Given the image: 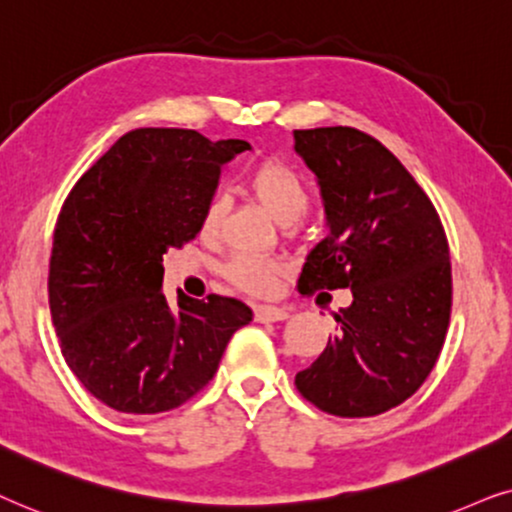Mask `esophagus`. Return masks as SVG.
<instances>
[{
    "label": "esophagus",
    "instance_id": "34e87169",
    "mask_svg": "<svg viewBox=\"0 0 512 512\" xmlns=\"http://www.w3.org/2000/svg\"><path fill=\"white\" fill-rule=\"evenodd\" d=\"M290 313L281 309V306H269V304H260L255 306V318L260 320V323H276V320H285Z\"/></svg>",
    "mask_w": 512,
    "mask_h": 512
}]
</instances>
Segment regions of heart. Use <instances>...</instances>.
I'll return each mask as SVG.
<instances>
[{"instance_id": "obj_1", "label": "heart", "mask_w": 512, "mask_h": 512, "mask_svg": "<svg viewBox=\"0 0 512 512\" xmlns=\"http://www.w3.org/2000/svg\"><path fill=\"white\" fill-rule=\"evenodd\" d=\"M248 189L264 213L274 217L283 227L302 220L311 203L309 189H306L302 177L281 161H262L260 166L252 168L248 175ZM222 220L224 201L220 196H213L201 213V236L213 238L220 231ZM281 274L283 264L269 260V257L238 255L224 267V276L236 288L250 292V295H267L276 288Z\"/></svg>"}]
</instances>
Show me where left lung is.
Listing matches in <instances>:
<instances>
[{"label": "left lung", "instance_id": "obj_1", "mask_svg": "<svg viewBox=\"0 0 512 512\" xmlns=\"http://www.w3.org/2000/svg\"><path fill=\"white\" fill-rule=\"evenodd\" d=\"M295 152L316 175L327 222L297 290L353 295L335 313V337L295 386L327 414L377 417L424 384L445 344V229L424 189L372 135L349 126L295 131Z\"/></svg>", "mask_w": 512, "mask_h": 512}]
</instances>
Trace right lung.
<instances>
[{
	"label": "right lung",
	"instance_id": "obj_1",
	"mask_svg": "<svg viewBox=\"0 0 512 512\" xmlns=\"http://www.w3.org/2000/svg\"><path fill=\"white\" fill-rule=\"evenodd\" d=\"M250 149L185 128H138L114 142L63 203L49 267L60 349L84 388L126 414L187 403L213 379L252 311L161 292L163 252L201 231L220 168Z\"/></svg>",
	"mask_w": 512,
	"mask_h": 512
}]
</instances>
